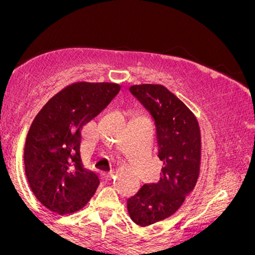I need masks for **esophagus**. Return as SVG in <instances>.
Segmentation results:
<instances>
[{
    "label": "esophagus",
    "mask_w": 255,
    "mask_h": 255,
    "mask_svg": "<svg viewBox=\"0 0 255 255\" xmlns=\"http://www.w3.org/2000/svg\"><path fill=\"white\" fill-rule=\"evenodd\" d=\"M114 175H115V172H114L113 170H110V171H108L107 174H105V176H107L108 180H110V178L114 177Z\"/></svg>",
    "instance_id": "obj_1"
}]
</instances>
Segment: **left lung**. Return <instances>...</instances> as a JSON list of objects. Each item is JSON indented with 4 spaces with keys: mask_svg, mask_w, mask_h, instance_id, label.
Wrapping results in <instances>:
<instances>
[{
    "mask_svg": "<svg viewBox=\"0 0 255 255\" xmlns=\"http://www.w3.org/2000/svg\"><path fill=\"white\" fill-rule=\"evenodd\" d=\"M129 91L154 120L163 162L160 180L144 184L127 200L131 221L147 227L174 215L194 189L200 172V128L194 114L163 85H133Z\"/></svg>",
    "mask_w": 255,
    "mask_h": 255,
    "instance_id": "left-lung-1",
    "label": "left lung"
}]
</instances>
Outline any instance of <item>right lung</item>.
<instances>
[{
  "label": "right lung",
  "instance_id": "right-lung-1",
  "mask_svg": "<svg viewBox=\"0 0 255 255\" xmlns=\"http://www.w3.org/2000/svg\"><path fill=\"white\" fill-rule=\"evenodd\" d=\"M120 89L114 83H74L56 93L34 118L26 136L25 172L32 192L50 211L77 212L95 194L99 177L81 159V130Z\"/></svg>",
  "mask_w": 255,
  "mask_h": 255
}]
</instances>
